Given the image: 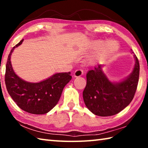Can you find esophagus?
I'll use <instances>...</instances> for the list:
<instances>
[{
  "label": "esophagus",
  "mask_w": 148,
  "mask_h": 148,
  "mask_svg": "<svg viewBox=\"0 0 148 148\" xmlns=\"http://www.w3.org/2000/svg\"><path fill=\"white\" fill-rule=\"evenodd\" d=\"M83 74H84V71H83V70H81V69L77 70V71H76L74 72V76L75 77L82 76Z\"/></svg>",
  "instance_id": "1"
}]
</instances>
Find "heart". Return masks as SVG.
<instances>
[{
    "label": "heart",
    "instance_id": "b5f03b06",
    "mask_svg": "<svg viewBox=\"0 0 148 148\" xmlns=\"http://www.w3.org/2000/svg\"><path fill=\"white\" fill-rule=\"evenodd\" d=\"M117 48H118V44H117L116 42L114 40H109L104 44V47H102V51L104 54L111 53L116 51Z\"/></svg>",
    "mask_w": 148,
    "mask_h": 148
}]
</instances>
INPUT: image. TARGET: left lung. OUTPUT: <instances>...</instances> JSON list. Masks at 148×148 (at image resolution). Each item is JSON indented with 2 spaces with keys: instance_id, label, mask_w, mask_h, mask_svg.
Here are the masks:
<instances>
[{
  "instance_id": "left-lung-1",
  "label": "left lung",
  "mask_w": 148,
  "mask_h": 148,
  "mask_svg": "<svg viewBox=\"0 0 148 148\" xmlns=\"http://www.w3.org/2000/svg\"><path fill=\"white\" fill-rule=\"evenodd\" d=\"M132 73L124 81L110 82L99 64L87 74V84L83 91L85 104L97 116L106 117L118 114L131 103L136 92L140 74V64L136 56Z\"/></svg>"
}]
</instances>
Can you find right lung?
<instances>
[{"mask_svg":"<svg viewBox=\"0 0 148 148\" xmlns=\"http://www.w3.org/2000/svg\"><path fill=\"white\" fill-rule=\"evenodd\" d=\"M23 39L13 47L6 66L5 84L7 91L20 108L30 114H44L57 104L64 86L72 79L71 72L57 73L39 83H29L17 76L12 69L10 56Z\"/></svg>","mask_w":148,"mask_h":148,"instance_id":"add662e5","label":"right lung"}]
</instances>
